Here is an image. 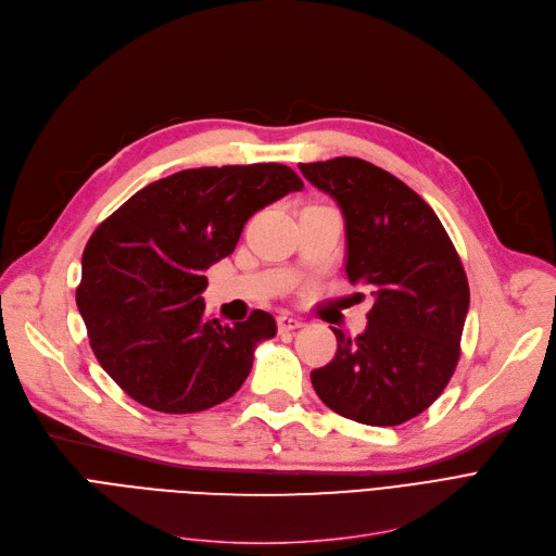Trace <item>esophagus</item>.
<instances>
[{
  "label": "esophagus",
  "mask_w": 556,
  "mask_h": 556,
  "mask_svg": "<svg viewBox=\"0 0 556 556\" xmlns=\"http://www.w3.org/2000/svg\"><path fill=\"white\" fill-rule=\"evenodd\" d=\"M277 327H279V331H281V333H288V331L302 329V327H304V323H302L300 317H295V315H290V313H281V315L277 317Z\"/></svg>",
  "instance_id": "esophagus-1"
}]
</instances>
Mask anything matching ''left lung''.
<instances>
[{
	"label": "left lung",
	"mask_w": 556,
	"mask_h": 556,
	"mask_svg": "<svg viewBox=\"0 0 556 556\" xmlns=\"http://www.w3.org/2000/svg\"><path fill=\"white\" fill-rule=\"evenodd\" d=\"M344 216L352 283L371 288L367 329H333L338 352L311 381L333 413L399 426L444 392L459 361L469 281L430 204L392 173L358 157L300 164Z\"/></svg>",
	"instance_id": "obj_1"
}]
</instances>
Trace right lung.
<instances>
[{
  "label": "right lung",
  "instance_id": "right-lung-1",
  "mask_svg": "<svg viewBox=\"0 0 556 556\" xmlns=\"http://www.w3.org/2000/svg\"><path fill=\"white\" fill-rule=\"evenodd\" d=\"M302 187L275 162L187 168L143 187L94 229L76 304L97 361L130 399L187 415L237 394L254 346L277 325L258 308L231 327L210 319L204 270L233 252L250 216Z\"/></svg>",
  "mask_w": 556,
  "mask_h": 556
}]
</instances>
